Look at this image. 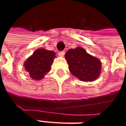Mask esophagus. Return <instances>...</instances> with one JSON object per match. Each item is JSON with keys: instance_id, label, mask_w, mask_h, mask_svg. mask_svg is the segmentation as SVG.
<instances>
[{"instance_id": "1", "label": "esophagus", "mask_w": 126, "mask_h": 126, "mask_svg": "<svg viewBox=\"0 0 126 126\" xmlns=\"http://www.w3.org/2000/svg\"><path fill=\"white\" fill-rule=\"evenodd\" d=\"M58 55L60 56V57H63V56L64 55V51L60 52L58 53Z\"/></svg>"}]
</instances>
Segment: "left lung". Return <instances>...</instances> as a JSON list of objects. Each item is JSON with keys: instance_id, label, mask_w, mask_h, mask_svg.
Masks as SVG:
<instances>
[{"instance_id": "8db88e82", "label": "left lung", "mask_w": 126, "mask_h": 126, "mask_svg": "<svg viewBox=\"0 0 126 126\" xmlns=\"http://www.w3.org/2000/svg\"><path fill=\"white\" fill-rule=\"evenodd\" d=\"M65 59L71 73L82 81L96 80L101 74L100 60L80 47L69 50L66 52Z\"/></svg>"}]
</instances>
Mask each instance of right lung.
I'll list each match as a JSON object with an SVG mask.
<instances>
[{
    "mask_svg": "<svg viewBox=\"0 0 126 126\" xmlns=\"http://www.w3.org/2000/svg\"><path fill=\"white\" fill-rule=\"evenodd\" d=\"M55 57V52L53 51L43 48L38 49L25 61L24 68L32 79L41 80L50 71Z\"/></svg>",
    "mask_w": 126,
    "mask_h": 126,
    "instance_id": "right-lung-1",
    "label": "right lung"
}]
</instances>
